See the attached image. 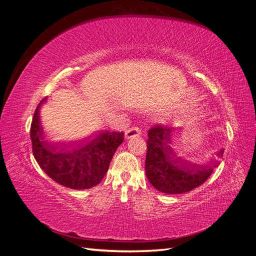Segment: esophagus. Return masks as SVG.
Returning a JSON list of instances; mask_svg holds the SVG:
<instances>
[{"instance_id":"esophagus-1","label":"esophagus","mask_w":256,"mask_h":256,"mask_svg":"<svg viewBox=\"0 0 256 256\" xmlns=\"http://www.w3.org/2000/svg\"><path fill=\"white\" fill-rule=\"evenodd\" d=\"M141 136V130L138 129V127L129 128L125 134L126 138H136V136Z\"/></svg>"}]
</instances>
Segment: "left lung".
Instances as JSON below:
<instances>
[{"instance_id":"left-lung-1","label":"left lung","mask_w":256,"mask_h":256,"mask_svg":"<svg viewBox=\"0 0 256 256\" xmlns=\"http://www.w3.org/2000/svg\"><path fill=\"white\" fill-rule=\"evenodd\" d=\"M171 138L172 129L168 126L158 125L148 130L145 172L147 180L158 191L180 194L204 184L220 161L200 166L176 157ZM223 152V150L218 152L219 159Z\"/></svg>"}]
</instances>
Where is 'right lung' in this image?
Wrapping results in <instances>:
<instances>
[{"label":"right lung","instance_id":"add662e5","mask_svg":"<svg viewBox=\"0 0 256 256\" xmlns=\"http://www.w3.org/2000/svg\"><path fill=\"white\" fill-rule=\"evenodd\" d=\"M40 104L30 125L32 150L37 164L54 182L67 188L83 190L95 187L106 174L113 154L124 141V132L102 130L76 144L51 145L44 136Z\"/></svg>","mask_w":256,"mask_h":256}]
</instances>
